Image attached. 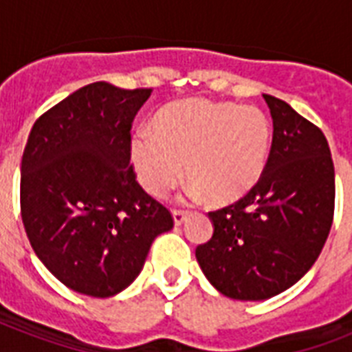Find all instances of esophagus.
Here are the masks:
<instances>
[{
  "label": "esophagus",
  "mask_w": 352,
  "mask_h": 352,
  "mask_svg": "<svg viewBox=\"0 0 352 352\" xmlns=\"http://www.w3.org/2000/svg\"><path fill=\"white\" fill-rule=\"evenodd\" d=\"M171 215H173V223L179 226V225H182L184 221H186L188 212H184V210H173V212H171Z\"/></svg>",
  "instance_id": "1"
}]
</instances>
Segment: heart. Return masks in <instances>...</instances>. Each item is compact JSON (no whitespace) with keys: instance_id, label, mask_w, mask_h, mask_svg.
<instances>
[{"instance_id":"1","label":"heart","mask_w":352,"mask_h":352,"mask_svg":"<svg viewBox=\"0 0 352 352\" xmlns=\"http://www.w3.org/2000/svg\"><path fill=\"white\" fill-rule=\"evenodd\" d=\"M270 146L272 124L259 107L186 98L155 113L151 133L131 138V160L138 182L153 197L173 190L186 164L195 197L232 204L261 181Z\"/></svg>"}]
</instances>
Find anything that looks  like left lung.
Segmentation results:
<instances>
[{"mask_svg": "<svg viewBox=\"0 0 352 352\" xmlns=\"http://www.w3.org/2000/svg\"><path fill=\"white\" fill-rule=\"evenodd\" d=\"M263 98L274 124L267 170L245 197L210 212L214 235L195 250L210 283L232 300H268L298 283L333 226L327 138L287 102Z\"/></svg>", "mask_w": 352, "mask_h": 352, "instance_id": "1", "label": "left lung"}]
</instances>
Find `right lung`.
Returning <instances> with one entry per match:
<instances>
[{
    "instance_id": "obj_1",
    "label": "right lung",
    "mask_w": 352,
    "mask_h": 352,
    "mask_svg": "<svg viewBox=\"0 0 352 352\" xmlns=\"http://www.w3.org/2000/svg\"><path fill=\"white\" fill-rule=\"evenodd\" d=\"M151 89L95 82L43 113L21 157L19 203L32 250L80 294L109 298L135 281L170 210L144 192L131 124Z\"/></svg>"
}]
</instances>
